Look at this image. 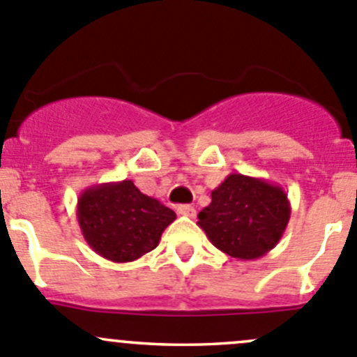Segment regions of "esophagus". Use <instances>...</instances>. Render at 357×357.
Listing matches in <instances>:
<instances>
[{
    "label": "esophagus",
    "mask_w": 357,
    "mask_h": 357,
    "mask_svg": "<svg viewBox=\"0 0 357 357\" xmlns=\"http://www.w3.org/2000/svg\"><path fill=\"white\" fill-rule=\"evenodd\" d=\"M178 214L179 215H186V218H195L197 211L192 207V205H179Z\"/></svg>",
    "instance_id": "obj_1"
}]
</instances>
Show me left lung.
<instances>
[{"mask_svg": "<svg viewBox=\"0 0 357 357\" xmlns=\"http://www.w3.org/2000/svg\"><path fill=\"white\" fill-rule=\"evenodd\" d=\"M211 197L197 225L226 255L254 261L282 240L291 208L280 185L233 172L212 190Z\"/></svg>", "mask_w": 357, "mask_h": 357, "instance_id": "left-lung-1", "label": "left lung"}]
</instances>
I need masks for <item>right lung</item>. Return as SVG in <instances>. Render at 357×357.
Listing matches in <instances>:
<instances>
[{"mask_svg": "<svg viewBox=\"0 0 357 357\" xmlns=\"http://www.w3.org/2000/svg\"><path fill=\"white\" fill-rule=\"evenodd\" d=\"M176 212L143 195L131 179L86 188L77 199L82 236L112 262H132L153 250Z\"/></svg>", "mask_w": 357, "mask_h": 357, "instance_id": "1", "label": "right lung"}]
</instances>
